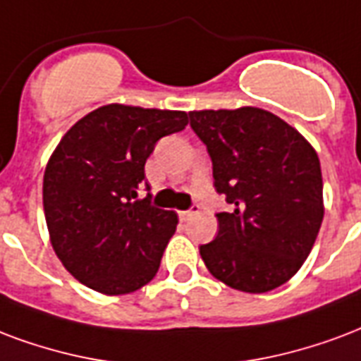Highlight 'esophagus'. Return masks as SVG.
Returning a JSON list of instances; mask_svg holds the SVG:
<instances>
[{"mask_svg": "<svg viewBox=\"0 0 361 361\" xmlns=\"http://www.w3.org/2000/svg\"><path fill=\"white\" fill-rule=\"evenodd\" d=\"M195 214H199V204H191V208H189V210H183V212H180V218L181 220H189V218H193Z\"/></svg>", "mask_w": 361, "mask_h": 361, "instance_id": "esophagus-1", "label": "esophagus"}]
</instances>
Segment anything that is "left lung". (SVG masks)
Returning <instances> with one entry per match:
<instances>
[{
	"mask_svg": "<svg viewBox=\"0 0 361 361\" xmlns=\"http://www.w3.org/2000/svg\"><path fill=\"white\" fill-rule=\"evenodd\" d=\"M189 124L207 145L216 193L233 207L216 214L218 235L201 245L208 271L245 293L289 281L322 228L316 151L295 128L256 106L193 111Z\"/></svg>",
	"mask_w": 361,
	"mask_h": 361,
	"instance_id": "obj_1",
	"label": "left lung"
}]
</instances>
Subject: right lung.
Segmentation results:
<instances>
[{
    "instance_id": "right-lung-1",
    "label": "right lung",
    "mask_w": 361,
    "mask_h": 361,
    "mask_svg": "<svg viewBox=\"0 0 361 361\" xmlns=\"http://www.w3.org/2000/svg\"><path fill=\"white\" fill-rule=\"evenodd\" d=\"M188 113L105 105L65 133L44 173V212L55 255L103 295L141 289L159 271L178 226L172 210L137 199L160 137L181 132Z\"/></svg>"
}]
</instances>
